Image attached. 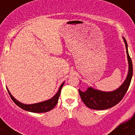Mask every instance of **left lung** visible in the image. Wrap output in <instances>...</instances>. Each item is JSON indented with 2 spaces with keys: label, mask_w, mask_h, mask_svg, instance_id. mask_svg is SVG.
<instances>
[{
  "label": "left lung",
  "mask_w": 135,
  "mask_h": 135,
  "mask_svg": "<svg viewBox=\"0 0 135 135\" xmlns=\"http://www.w3.org/2000/svg\"><path fill=\"white\" fill-rule=\"evenodd\" d=\"M123 39L126 46L128 62V72L127 77L123 84L118 89L114 91H101L93 89L92 87H89L85 92H82L79 90L81 99L83 101V103L90 109L103 110L112 108L122 99L126 91L128 90L133 76V63L128 54V45L126 40L124 38H123Z\"/></svg>",
  "instance_id": "left-lung-1"
}]
</instances>
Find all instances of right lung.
I'll use <instances>...</instances> for the list:
<instances>
[{
	"label": "right lung",
	"mask_w": 135,
	"mask_h": 135,
	"mask_svg": "<svg viewBox=\"0 0 135 135\" xmlns=\"http://www.w3.org/2000/svg\"><path fill=\"white\" fill-rule=\"evenodd\" d=\"M64 84V82H63L61 85L60 86V87H59L58 92H57V93L55 95V96L53 97L51 99H50L49 100H46V101H42V102H40V103H34V104L30 105L23 104V103L18 101L17 100L15 99L13 97V95L11 94V93L9 92V90H8V93H9V95H10L11 98L12 100L13 101L14 103H15L17 105L19 106L20 108L30 112H34V113H43V112H49V111L53 109V108L55 107L57 102H58V99H59V95H60L61 93V90L62 87H63Z\"/></svg>",
	"instance_id": "right-lung-1"
}]
</instances>
